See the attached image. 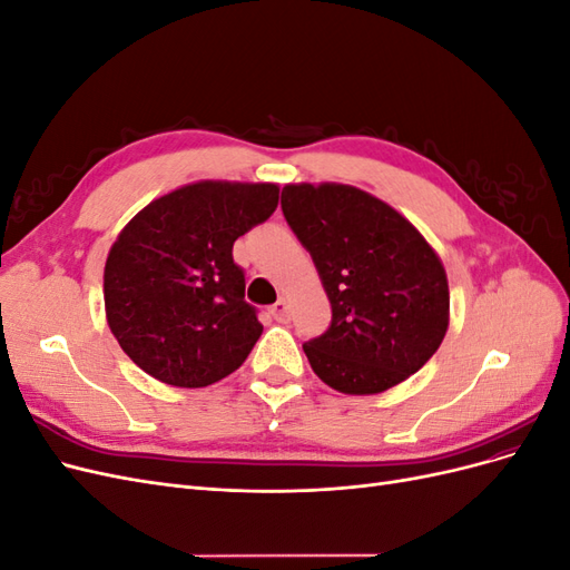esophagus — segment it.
Wrapping results in <instances>:
<instances>
[{
	"label": "esophagus",
	"mask_w": 570,
	"mask_h": 570,
	"mask_svg": "<svg viewBox=\"0 0 570 570\" xmlns=\"http://www.w3.org/2000/svg\"><path fill=\"white\" fill-rule=\"evenodd\" d=\"M271 314L275 321H287L289 312H287V302L285 299H278L273 306H271Z\"/></svg>",
	"instance_id": "obj_1"
}]
</instances>
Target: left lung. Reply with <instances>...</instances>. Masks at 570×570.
I'll list each match as a JSON object with an SVG mask.
<instances>
[{"label":"left lung","mask_w":570,"mask_h":570,"mask_svg":"<svg viewBox=\"0 0 570 570\" xmlns=\"http://www.w3.org/2000/svg\"><path fill=\"white\" fill-rule=\"evenodd\" d=\"M281 206L333 306L331 327L304 342L321 381L377 394L425 366L450 327V285L425 237L352 185H285Z\"/></svg>","instance_id":"1"}]
</instances>
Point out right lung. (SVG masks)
Here are the masks:
<instances>
[{
	"label": "right lung",
	"instance_id": "1",
	"mask_svg": "<svg viewBox=\"0 0 570 570\" xmlns=\"http://www.w3.org/2000/svg\"><path fill=\"white\" fill-rule=\"evenodd\" d=\"M275 183L199 180L149 202L105 266L114 337L174 387H206L245 364L264 325L245 302L233 245L278 206Z\"/></svg>",
	"mask_w": 570,
	"mask_h": 570
}]
</instances>
